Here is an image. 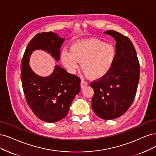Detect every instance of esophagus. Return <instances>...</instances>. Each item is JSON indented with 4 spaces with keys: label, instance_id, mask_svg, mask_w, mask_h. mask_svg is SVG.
<instances>
[{
    "label": "esophagus",
    "instance_id": "esophagus-1",
    "mask_svg": "<svg viewBox=\"0 0 156 156\" xmlns=\"http://www.w3.org/2000/svg\"><path fill=\"white\" fill-rule=\"evenodd\" d=\"M87 84H88L87 82L83 81V80H82L81 82H80V87H81L82 89H83L87 85Z\"/></svg>",
    "mask_w": 156,
    "mask_h": 156
}]
</instances>
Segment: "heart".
I'll use <instances>...</instances> for the list:
<instances>
[{
    "mask_svg": "<svg viewBox=\"0 0 156 156\" xmlns=\"http://www.w3.org/2000/svg\"><path fill=\"white\" fill-rule=\"evenodd\" d=\"M116 57V50L111 44L90 38L74 43L70 52L63 51L61 61L68 70L74 73L81 62L82 70L91 79H100L110 71Z\"/></svg>",
    "mask_w": 156,
    "mask_h": 156,
    "instance_id": "b5f03b06",
    "label": "heart"
}]
</instances>
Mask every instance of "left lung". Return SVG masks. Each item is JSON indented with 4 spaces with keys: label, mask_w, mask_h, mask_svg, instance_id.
<instances>
[{
    "label": "left lung",
    "mask_w": 156,
    "mask_h": 156,
    "mask_svg": "<svg viewBox=\"0 0 156 156\" xmlns=\"http://www.w3.org/2000/svg\"><path fill=\"white\" fill-rule=\"evenodd\" d=\"M104 33L116 40V57L110 71L90 83L94 91L91 104L98 116L112 119L122 116L133 102L140 66L134 46L127 37L113 30Z\"/></svg>",
    "instance_id": "8db88e82"
}]
</instances>
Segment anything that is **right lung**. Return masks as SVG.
<instances>
[{
  "mask_svg": "<svg viewBox=\"0 0 156 156\" xmlns=\"http://www.w3.org/2000/svg\"><path fill=\"white\" fill-rule=\"evenodd\" d=\"M65 39L55 33L36 34L29 42L21 62V81L27 103L40 119L55 123L66 116L75 96L80 91V78L55 66L51 75L40 76L34 73L29 60L34 50L42 49L60 60V48Z\"/></svg>",
  "mask_w": 156,
  "mask_h": 156,
  "instance_id": "add662e5",
  "label": "right lung"
}]
</instances>
